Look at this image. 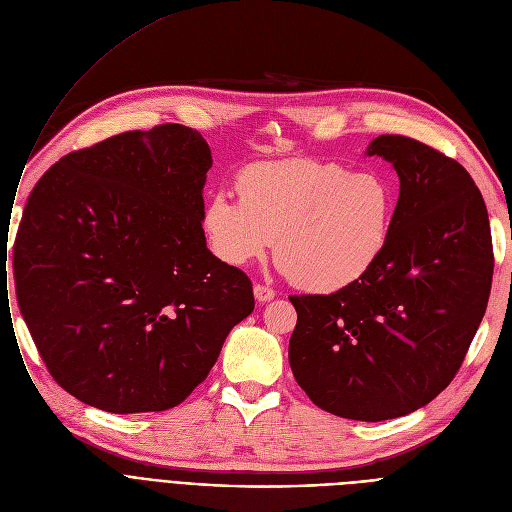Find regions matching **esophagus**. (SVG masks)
I'll return each mask as SVG.
<instances>
[{"instance_id":"obj_1","label":"esophagus","mask_w":512,"mask_h":512,"mask_svg":"<svg viewBox=\"0 0 512 512\" xmlns=\"http://www.w3.org/2000/svg\"><path fill=\"white\" fill-rule=\"evenodd\" d=\"M254 297L258 299V302H270V299L275 297V289H270L268 285L256 283V285H254Z\"/></svg>"}]
</instances>
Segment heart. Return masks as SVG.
<instances>
[{
	"mask_svg": "<svg viewBox=\"0 0 512 512\" xmlns=\"http://www.w3.org/2000/svg\"><path fill=\"white\" fill-rule=\"evenodd\" d=\"M239 198L210 194L202 229L213 254L244 266L275 244V260L299 289L341 291L366 277L388 246L397 194L380 173L291 159L256 163L237 177Z\"/></svg>",
	"mask_w": 512,
	"mask_h": 512,
	"instance_id": "b5f03b06",
	"label": "heart"
}]
</instances>
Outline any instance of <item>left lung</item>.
Here are the masks:
<instances>
[{"instance_id":"1","label":"left lung","mask_w":512,"mask_h":512,"mask_svg":"<svg viewBox=\"0 0 512 512\" xmlns=\"http://www.w3.org/2000/svg\"><path fill=\"white\" fill-rule=\"evenodd\" d=\"M368 155L393 163L401 192L388 246L366 277L328 295H289V364L320 409L382 422L428 405L457 376L494 273L486 202L440 150L382 134Z\"/></svg>"}]
</instances>
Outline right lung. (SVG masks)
<instances>
[{"label": "right lung", "instance_id": "right-lung-1", "mask_svg": "<svg viewBox=\"0 0 512 512\" xmlns=\"http://www.w3.org/2000/svg\"><path fill=\"white\" fill-rule=\"evenodd\" d=\"M200 132L132 130L59 159L14 242L22 318L53 380L109 413L177 407L254 310L252 281L206 248Z\"/></svg>", "mask_w": 512, "mask_h": 512}]
</instances>
